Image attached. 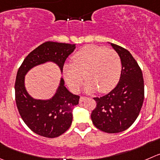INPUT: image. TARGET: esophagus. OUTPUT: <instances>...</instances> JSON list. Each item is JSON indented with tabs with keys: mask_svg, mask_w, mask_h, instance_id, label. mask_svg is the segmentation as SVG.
Returning <instances> with one entry per match:
<instances>
[{
	"mask_svg": "<svg viewBox=\"0 0 160 160\" xmlns=\"http://www.w3.org/2000/svg\"><path fill=\"white\" fill-rule=\"evenodd\" d=\"M87 98L86 97H83V96H81V97L80 98V102H83V101L86 100Z\"/></svg>",
	"mask_w": 160,
	"mask_h": 160,
	"instance_id": "obj_1",
	"label": "esophagus"
}]
</instances>
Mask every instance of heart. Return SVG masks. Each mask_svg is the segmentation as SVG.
Listing matches in <instances>:
<instances>
[{
	"instance_id": "1",
	"label": "heart",
	"mask_w": 160,
	"mask_h": 160,
	"mask_svg": "<svg viewBox=\"0 0 160 160\" xmlns=\"http://www.w3.org/2000/svg\"><path fill=\"white\" fill-rule=\"evenodd\" d=\"M121 69V59L116 51L88 45L72 56V63L64 65L63 72L68 87L73 92L80 90L84 77L88 81L87 92L98 89L100 93H106L116 85Z\"/></svg>"
}]
</instances>
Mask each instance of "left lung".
I'll return each mask as SVG.
<instances>
[{"label": "left lung", "mask_w": 160, "mask_h": 160, "mask_svg": "<svg viewBox=\"0 0 160 160\" xmlns=\"http://www.w3.org/2000/svg\"><path fill=\"white\" fill-rule=\"evenodd\" d=\"M121 59L119 83L108 94L94 98L95 108L91 112L94 126L110 134L129 128L138 116L145 96L144 79L138 64L127 49L112 44Z\"/></svg>", "instance_id": "1"}]
</instances>
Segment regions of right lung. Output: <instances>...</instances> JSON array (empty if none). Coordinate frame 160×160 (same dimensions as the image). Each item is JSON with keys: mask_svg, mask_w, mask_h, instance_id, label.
Masks as SVG:
<instances>
[{"mask_svg": "<svg viewBox=\"0 0 160 160\" xmlns=\"http://www.w3.org/2000/svg\"><path fill=\"white\" fill-rule=\"evenodd\" d=\"M75 48L76 44L47 41L31 52L18 68L15 83L17 108L24 123L37 134L53 138L66 132L71 126L72 108L79 104L80 96L69 92L61 78L52 98L34 99L25 88V76L32 67L47 62H55L62 72L66 58Z\"/></svg>", "mask_w": 160, "mask_h": 160, "instance_id": "right-lung-1", "label": "right lung"}]
</instances>
